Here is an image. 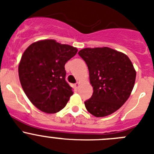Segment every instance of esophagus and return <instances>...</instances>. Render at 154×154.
<instances>
[{
  "mask_svg": "<svg viewBox=\"0 0 154 154\" xmlns=\"http://www.w3.org/2000/svg\"><path fill=\"white\" fill-rule=\"evenodd\" d=\"M79 84H80L79 82H77L75 84V89H78L79 87Z\"/></svg>",
  "mask_w": 154,
  "mask_h": 154,
  "instance_id": "34e87169",
  "label": "esophagus"
}]
</instances>
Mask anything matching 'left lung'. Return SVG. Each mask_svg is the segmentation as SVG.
<instances>
[{"label": "left lung", "instance_id": "1", "mask_svg": "<svg viewBox=\"0 0 154 154\" xmlns=\"http://www.w3.org/2000/svg\"><path fill=\"white\" fill-rule=\"evenodd\" d=\"M79 55L86 63L92 97L85 102L88 112L104 117L119 109L130 97L137 72L129 57L108 47L85 48Z\"/></svg>", "mask_w": 154, "mask_h": 154}]
</instances>
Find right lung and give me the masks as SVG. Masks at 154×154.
Instances as JSON below:
<instances>
[{"mask_svg":"<svg viewBox=\"0 0 154 154\" xmlns=\"http://www.w3.org/2000/svg\"><path fill=\"white\" fill-rule=\"evenodd\" d=\"M77 51L73 46L45 39L30 45L23 53L18 65L20 82L31 103L42 112H59L73 95L65 81V65Z\"/></svg>","mask_w":154,"mask_h":154,"instance_id":"add662e5","label":"right lung"}]
</instances>
